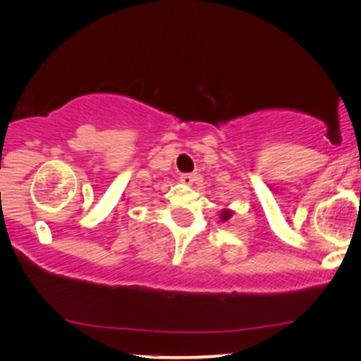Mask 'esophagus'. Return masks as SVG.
<instances>
[{"label": "esophagus", "mask_w": 361, "mask_h": 361, "mask_svg": "<svg viewBox=\"0 0 361 361\" xmlns=\"http://www.w3.org/2000/svg\"><path fill=\"white\" fill-rule=\"evenodd\" d=\"M179 179H180L182 184L190 185V184H194V182H195L197 174H192V172H185V174H180Z\"/></svg>", "instance_id": "esophagus-1"}]
</instances>
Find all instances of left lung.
<instances>
[{
  "mask_svg": "<svg viewBox=\"0 0 361 361\" xmlns=\"http://www.w3.org/2000/svg\"><path fill=\"white\" fill-rule=\"evenodd\" d=\"M231 216V212H224V215H221V220H228Z\"/></svg>",
  "mask_w": 361,
  "mask_h": 361,
  "instance_id": "8db88e82",
  "label": "left lung"
}]
</instances>
